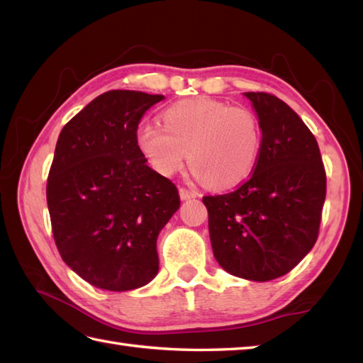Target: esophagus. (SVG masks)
I'll use <instances>...</instances> for the list:
<instances>
[{"mask_svg": "<svg viewBox=\"0 0 363 363\" xmlns=\"http://www.w3.org/2000/svg\"><path fill=\"white\" fill-rule=\"evenodd\" d=\"M179 196H181L182 201H187V199H194V198H196V196H198V194H196L195 190H189V189H184V187H181V189H179Z\"/></svg>", "mask_w": 363, "mask_h": 363, "instance_id": "esophagus-1", "label": "esophagus"}]
</instances>
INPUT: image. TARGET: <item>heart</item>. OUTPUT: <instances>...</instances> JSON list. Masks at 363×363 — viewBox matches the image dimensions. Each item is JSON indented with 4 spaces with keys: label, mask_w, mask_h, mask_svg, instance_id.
<instances>
[{
    "label": "heart",
    "mask_w": 363,
    "mask_h": 363,
    "mask_svg": "<svg viewBox=\"0 0 363 363\" xmlns=\"http://www.w3.org/2000/svg\"><path fill=\"white\" fill-rule=\"evenodd\" d=\"M162 125L143 123L135 134L137 150L162 176L179 172L189 157L195 179L230 189L256 167L262 133L250 109L209 98L186 99L162 112Z\"/></svg>",
    "instance_id": "obj_1"
}]
</instances>
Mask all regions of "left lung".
Masks as SVG:
<instances>
[{"label":"left lung","mask_w":363,"mask_h":363,"mask_svg":"<svg viewBox=\"0 0 363 363\" xmlns=\"http://www.w3.org/2000/svg\"><path fill=\"white\" fill-rule=\"evenodd\" d=\"M262 143L250 181L204 196L213 256L229 274L265 282L287 274L313 248L326 198L318 143L298 113L264 91L243 94Z\"/></svg>","instance_id":"1"}]
</instances>
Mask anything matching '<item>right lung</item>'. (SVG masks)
<instances>
[{"label": "right lung", "mask_w": 363, "mask_h": 363, "mask_svg": "<svg viewBox=\"0 0 363 363\" xmlns=\"http://www.w3.org/2000/svg\"><path fill=\"white\" fill-rule=\"evenodd\" d=\"M164 95L109 90L60 130L46 186L60 257L94 287L128 291L159 272L157 237L181 199L146 165L135 134Z\"/></svg>", "instance_id": "right-lung-1"}]
</instances>
